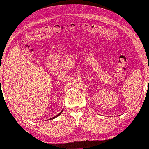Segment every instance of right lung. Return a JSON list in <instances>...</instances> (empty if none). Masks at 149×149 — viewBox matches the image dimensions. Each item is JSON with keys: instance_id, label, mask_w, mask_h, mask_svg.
I'll list each match as a JSON object with an SVG mask.
<instances>
[{"instance_id": "1", "label": "right lung", "mask_w": 149, "mask_h": 149, "mask_svg": "<svg viewBox=\"0 0 149 149\" xmlns=\"http://www.w3.org/2000/svg\"><path fill=\"white\" fill-rule=\"evenodd\" d=\"M63 110L61 111V112H60V113H59L58 114V115H56V116H54V117H52V118H50V120H52V119H54V118H56V117H58V116H59V115H61V114L62 113V112H63Z\"/></svg>"}]
</instances>
